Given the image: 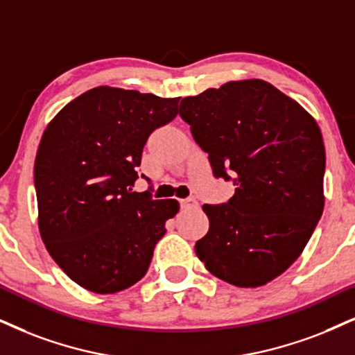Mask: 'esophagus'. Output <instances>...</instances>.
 Listing matches in <instances>:
<instances>
[{"instance_id": "obj_1", "label": "esophagus", "mask_w": 355, "mask_h": 355, "mask_svg": "<svg viewBox=\"0 0 355 355\" xmlns=\"http://www.w3.org/2000/svg\"><path fill=\"white\" fill-rule=\"evenodd\" d=\"M180 205L183 209H191V208H198L200 203L196 201L195 198H185V200H180Z\"/></svg>"}]
</instances>
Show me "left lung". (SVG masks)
<instances>
[{"label": "left lung", "mask_w": 355, "mask_h": 355, "mask_svg": "<svg viewBox=\"0 0 355 355\" xmlns=\"http://www.w3.org/2000/svg\"><path fill=\"white\" fill-rule=\"evenodd\" d=\"M178 113L214 177L236 187L227 203L203 205L209 231L196 255L231 285L268 284L300 257L324 208L326 152L316 121L263 80L183 98Z\"/></svg>", "instance_id": "1"}]
</instances>
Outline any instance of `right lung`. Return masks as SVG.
<instances>
[{
  "mask_svg": "<svg viewBox=\"0 0 355 355\" xmlns=\"http://www.w3.org/2000/svg\"><path fill=\"white\" fill-rule=\"evenodd\" d=\"M178 114V98L98 87L47 125L34 164L39 230L57 266L93 293L137 284L177 200L132 191L142 150Z\"/></svg>",
  "mask_w": 355,
  "mask_h": 355,
  "instance_id": "obj_1",
  "label": "right lung"
}]
</instances>
